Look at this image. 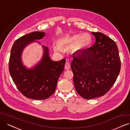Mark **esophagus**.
I'll use <instances>...</instances> for the list:
<instances>
[{"label": "esophagus", "instance_id": "34e87169", "mask_svg": "<svg viewBox=\"0 0 130 130\" xmlns=\"http://www.w3.org/2000/svg\"><path fill=\"white\" fill-rule=\"evenodd\" d=\"M71 68V65H70V63L69 62V61H66V63H65V70H69Z\"/></svg>", "mask_w": 130, "mask_h": 130}]
</instances>
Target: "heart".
<instances>
[{"mask_svg": "<svg viewBox=\"0 0 130 130\" xmlns=\"http://www.w3.org/2000/svg\"><path fill=\"white\" fill-rule=\"evenodd\" d=\"M92 43V37L87 33L83 34H74L73 35H66L62 37L59 40L58 43H55L53 46L56 52H60L61 47L73 45L74 51H79L85 49L88 47Z\"/></svg>", "mask_w": 130, "mask_h": 130, "instance_id": "b5f03b06", "label": "heart"}]
</instances>
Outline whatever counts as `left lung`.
Returning a JSON list of instances; mask_svg holds the SVG:
<instances>
[{
	"label": "left lung",
	"mask_w": 130,
	"mask_h": 130,
	"mask_svg": "<svg viewBox=\"0 0 130 130\" xmlns=\"http://www.w3.org/2000/svg\"><path fill=\"white\" fill-rule=\"evenodd\" d=\"M92 46L73 54L71 68L76 91L85 99L103 96L111 88L121 70L116 43L100 32H92Z\"/></svg>",
	"instance_id": "1"
}]
</instances>
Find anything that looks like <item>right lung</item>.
I'll return each instance as SVG.
<instances>
[{"mask_svg":"<svg viewBox=\"0 0 130 130\" xmlns=\"http://www.w3.org/2000/svg\"><path fill=\"white\" fill-rule=\"evenodd\" d=\"M44 32L34 31L24 35L14 42L9 60V71L13 82L20 92L27 98L45 100L54 94L59 77L64 70L65 59L55 61L51 59L49 49L44 50L40 61L32 69H28L22 62L21 55L27 45L41 40Z\"/></svg>","mask_w":130,"mask_h":130,"instance_id":"right-lung-1","label":"right lung"}]
</instances>
